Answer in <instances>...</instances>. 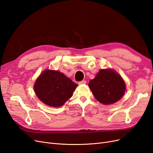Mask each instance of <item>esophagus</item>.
<instances>
[{
	"mask_svg": "<svg viewBox=\"0 0 153 153\" xmlns=\"http://www.w3.org/2000/svg\"><path fill=\"white\" fill-rule=\"evenodd\" d=\"M78 84H86V81L85 80H83V81H82L79 82Z\"/></svg>",
	"mask_w": 153,
	"mask_h": 153,
	"instance_id": "34e87169",
	"label": "esophagus"
}]
</instances>
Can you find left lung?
I'll list each match as a JSON object with an SVG mask.
<instances>
[{
	"label": "left lung",
	"instance_id": "obj_1",
	"mask_svg": "<svg viewBox=\"0 0 153 153\" xmlns=\"http://www.w3.org/2000/svg\"><path fill=\"white\" fill-rule=\"evenodd\" d=\"M88 86L95 98L101 103L111 105L123 97L126 90L122 77L114 69H101Z\"/></svg>",
	"mask_w": 153,
	"mask_h": 153
}]
</instances>
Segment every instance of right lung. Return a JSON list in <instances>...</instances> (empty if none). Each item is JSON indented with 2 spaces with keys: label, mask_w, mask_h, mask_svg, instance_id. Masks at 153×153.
<instances>
[{
  "label": "right lung",
  "mask_w": 153,
  "mask_h": 153,
  "mask_svg": "<svg viewBox=\"0 0 153 153\" xmlns=\"http://www.w3.org/2000/svg\"><path fill=\"white\" fill-rule=\"evenodd\" d=\"M77 84L57 71H44L34 84L37 97L52 107H59L71 98Z\"/></svg>",
  "instance_id": "1"
}]
</instances>
